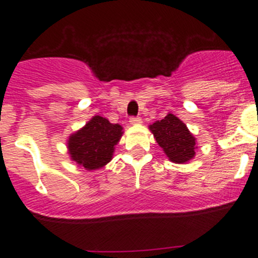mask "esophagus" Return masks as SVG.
<instances>
[{
  "instance_id": "obj_1",
  "label": "esophagus",
  "mask_w": 258,
  "mask_h": 258,
  "mask_svg": "<svg viewBox=\"0 0 258 258\" xmlns=\"http://www.w3.org/2000/svg\"><path fill=\"white\" fill-rule=\"evenodd\" d=\"M141 122H142V119L140 118V117H136V116L130 117V123L131 124H140Z\"/></svg>"
}]
</instances>
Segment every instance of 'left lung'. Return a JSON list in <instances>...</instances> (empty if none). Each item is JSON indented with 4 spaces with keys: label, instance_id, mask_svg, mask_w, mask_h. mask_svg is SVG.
Listing matches in <instances>:
<instances>
[{
    "label": "left lung",
    "instance_id": "1",
    "mask_svg": "<svg viewBox=\"0 0 258 258\" xmlns=\"http://www.w3.org/2000/svg\"><path fill=\"white\" fill-rule=\"evenodd\" d=\"M150 130L170 161L184 163L195 157L196 139L175 114L168 113L161 121L150 124Z\"/></svg>",
    "mask_w": 258,
    "mask_h": 258
}]
</instances>
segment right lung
<instances>
[{
    "instance_id": "add662e5",
    "label": "right lung",
    "mask_w": 258,
    "mask_h": 258,
    "mask_svg": "<svg viewBox=\"0 0 258 258\" xmlns=\"http://www.w3.org/2000/svg\"><path fill=\"white\" fill-rule=\"evenodd\" d=\"M122 127L107 118L95 116L67 141L71 160L86 170H98L107 165L114 152V146L122 136Z\"/></svg>"
}]
</instances>
